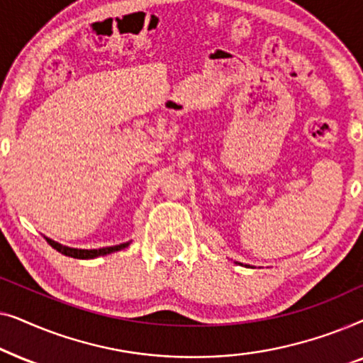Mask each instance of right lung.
<instances>
[{
    "instance_id": "add662e5",
    "label": "right lung",
    "mask_w": 363,
    "mask_h": 363,
    "mask_svg": "<svg viewBox=\"0 0 363 363\" xmlns=\"http://www.w3.org/2000/svg\"><path fill=\"white\" fill-rule=\"evenodd\" d=\"M46 241L54 247V250L61 252V255L77 257V259H92V257H97V256H106V255H111V252L121 251V250H123V247L128 246V242H123V245L101 247V250H74V247H67V246L59 245V242L49 240V238H46Z\"/></svg>"
}]
</instances>
